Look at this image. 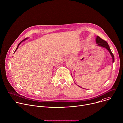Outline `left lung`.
I'll use <instances>...</instances> for the list:
<instances>
[{
  "instance_id": "left-lung-1",
  "label": "left lung",
  "mask_w": 123,
  "mask_h": 123,
  "mask_svg": "<svg viewBox=\"0 0 123 123\" xmlns=\"http://www.w3.org/2000/svg\"><path fill=\"white\" fill-rule=\"evenodd\" d=\"M96 43L97 44V46L105 48L109 51V52L110 53V54L111 56V57H112V63H113L114 62V56L113 53H112V52H111V49L109 48V46L108 45V43L105 41V40H103L102 39L100 38L99 36H97L96 37Z\"/></svg>"
}]
</instances>
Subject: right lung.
Wrapping results in <instances>:
<instances>
[{"mask_svg": "<svg viewBox=\"0 0 123 123\" xmlns=\"http://www.w3.org/2000/svg\"><path fill=\"white\" fill-rule=\"evenodd\" d=\"M27 39H28V38H25V39H24V40H23V41H21V42H20V43H18V47H17V49H16V50H15V52H14V53H15V52H16V50H17V49H18V46H19V44H20V43H22V42H24V41H25V40H27Z\"/></svg>", "mask_w": 123, "mask_h": 123, "instance_id": "obj_1", "label": "right lung"}]
</instances>
